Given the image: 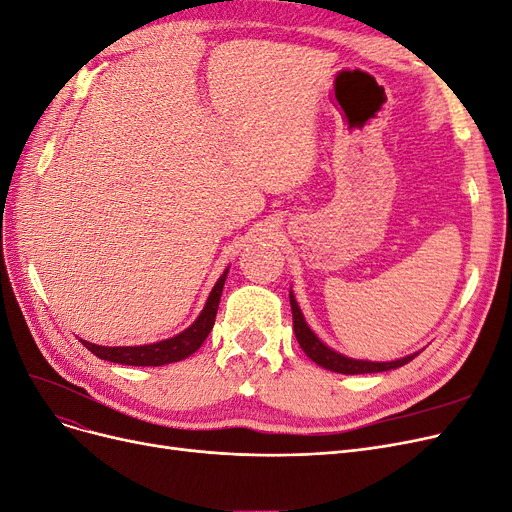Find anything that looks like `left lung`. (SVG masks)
<instances>
[{"instance_id": "obj_1", "label": "left lung", "mask_w": 512, "mask_h": 512, "mask_svg": "<svg viewBox=\"0 0 512 512\" xmlns=\"http://www.w3.org/2000/svg\"><path fill=\"white\" fill-rule=\"evenodd\" d=\"M289 299H291V312H293V331H295V337L297 342L301 346V350H304L312 361L320 367H325L329 371H335V373H344V375H358V373H380V371H390V369H396V367H403L407 365L409 361H413L415 354L411 356H405L401 358V361H392V363H369V361H354V358H348L344 354H339L331 348H327L320 339L312 333V329L306 325L304 320V314H301L297 301H295V295L289 293Z\"/></svg>"}]
</instances>
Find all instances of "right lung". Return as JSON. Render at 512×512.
<instances>
[{
	"label": "right lung",
	"mask_w": 512,
	"mask_h": 512,
	"mask_svg": "<svg viewBox=\"0 0 512 512\" xmlns=\"http://www.w3.org/2000/svg\"><path fill=\"white\" fill-rule=\"evenodd\" d=\"M225 276H227V270L217 280V285L213 287L211 295H208L206 306L200 312V316L196 318V323L175 337L164 339V342H158V344H149V346H116V348L97 346V344L84 342V339H80V342L94 356H99V358H103V361H109V363L132 365V367H162L168 363L183 361V358L194 354L202 346V342L215 325V316H217V308H219L221 291L225 285Z\"/></svg>",
	"instance_id": "add662e5"
}]
</instances>
